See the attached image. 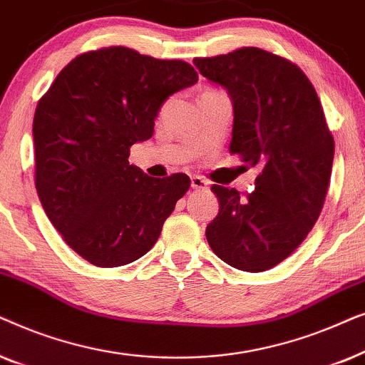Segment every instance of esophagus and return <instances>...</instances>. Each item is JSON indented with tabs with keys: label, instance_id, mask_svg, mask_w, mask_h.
Returning a JSON list of instances; mask_svg holds the SVG:
<instances>
[{
	"label": "esophagus",
	"instance_id": "obj_1",
	"mask_svg": "<svg viewBox=\"0 0 365 365\" xmlns=\"http://www.w3.org/2000/svg\"><path fill=\"white\" fill-rule=\"evenodd\" d=\"M209 182L202 176H192L191 178V187L196 189V191H201V189H207Z\"/></svg>",
	"mask_w": 365,
	"mask_h": 365
}]
</instances>
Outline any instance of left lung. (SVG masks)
<instances>
[{
    "label": "left lung",
    "instance_id": "1",
    "mask_svg": "<svg viewBox=\"0 0 365 365\" xmlns=\"http://www.w3.org/2000/svg\"><path fill=\"white\" fill-rule=\"evenodd\" d=\"M192 63L232 99L229 153L259 166L252 192L212 184L221 207L206 227L207 242L239 271H267L301 246L321 216L334 159L324 109L302 69L266 49L244 46Z\"/></svg>",
    "mask_w": 365,
    "mask_h": 365
}]
</instances>
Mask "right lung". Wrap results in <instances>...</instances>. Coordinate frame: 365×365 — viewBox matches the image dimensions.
Masks as SVG:
<instances>
[{
    "mask_svg": "<svg viewBox=\"0 0 365 365\" xmlns=\"http://www.w3.org/2000/svg\"><path fill=\"white\" fill-rule=\"evenodd\" d=\"M194 83L196 69L181 59L108 46L74 58L39 99L34 186L63 241L88 262L118 267L144 256L187 192V174L151 178L128 158L153 136L166 98Z\"/></svg>",
    "mask_w": 365,
    "mask_h": 365,
    "instance_id": "1",
    "label": "right lung"
}]
</instances>
